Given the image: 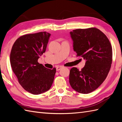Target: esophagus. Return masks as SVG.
<instances>
[{"label": "esophagus", "instance_id": "1", "mask_svg": "<svg viewBox=\"0 0 122 122\" xmlns=\"http://www.w3.org/2000/svg\"><path fill=\"white\" fill-rule=\"evenodd\" d=\"M62 68H63V67L62 66H56V71H59L60 70H61Z\"/></svg>", "mask_w": 122, "mask_h": 122}]
</instances>
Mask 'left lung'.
I'll use <instances>...</instances> for the list:
<instances>
[{"mask_svg":"<svg viewBox=\"0 0 122 122\" xmlns=\"http://www.w3.org/2000/svg\"><path fill=\"white\" fill-rule=\"evenodd\" d=\"M73 50L85 60L81 71L72 68L69 83L76 91L88 94L100 86L107 77L112 62V49L109 40L95 28L79 29L70 32Z\"/></svg>","mask_w":122,"mask_h":122,"instance_id":"left-lung-1","label":"left lung"}]
</instances>
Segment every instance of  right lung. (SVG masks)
<instances>
[{
    "label": "right lung",
    "mask_w": 122,
    "mask_h": 122,
    "mask_svg": "<svg viewBox=\"0 0 122 122\" xmlns=\"http://www.w3.org/2000/svg\"><path fill=\"white\" fill-rule=\"evenodd\" d=\"M50 36L46 32L22 36L15 41L10 53V64L20 84L35 95L50 89L56 72V68L47 69L38 62Z\"/></svg>",
    "instance_id": "right-lung-1"
}]
</instances>
